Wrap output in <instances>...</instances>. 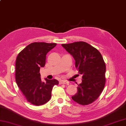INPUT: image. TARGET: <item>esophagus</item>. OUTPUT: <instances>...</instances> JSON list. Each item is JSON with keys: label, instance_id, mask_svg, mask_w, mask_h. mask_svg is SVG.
<instances>
[{"label": "esophagus", "instance_id": "1", "mask_svg": "<svg viewBox=\"0 0 126 126\" xmlns=\"http://www.w3.org/2000/svg\"><path fill=\"white\" fill-rule=\"evenodd\" d=\"M68 82L67 81H65V80H61V81H60V84H68Z\"/></svg>", "mask_w": 126, "mask_h": 126}]
</instances>
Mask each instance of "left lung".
<instances>
[{"instance_id":"1","label":"left lung","mask_w":126,"mask_h":126,"mask_svg":"<svg viewBox=\"0 0 126 126\" xmlns=\"http://www.w3.org/2000/svg\"><path fill=\"white\" fill-rule=\"evenodd\" d=\"M73 56L79 73L82 75V83L77 93L71 97L81 105H88L98 97L106 83V64L101 53L86 42H76L62 44Z\"/></svg>"}]
</instances>
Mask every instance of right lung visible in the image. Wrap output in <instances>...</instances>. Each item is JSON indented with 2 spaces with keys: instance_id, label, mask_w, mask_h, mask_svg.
Instances as JSON below:
<instances>
[{
  "instance_id": "obj_1",
  "label": "right lung",
  "mask_w": 126,
  "mask_h": 126,
  "mask_svg": "<svg viewBox=\"0 0 126 126\" xmlns=\"http://www.w3.org/2000/svg\"><path fill=\"white\" fill-rule=\"evenodd\" d=\"M56 43L34 42L19 53L16 62V81L29 102L35 106L46 103L51 97L53 87L59 82L55 79L42 82L40 68L45 64L47 53Z\"/></svg>"
}]
</instances>
